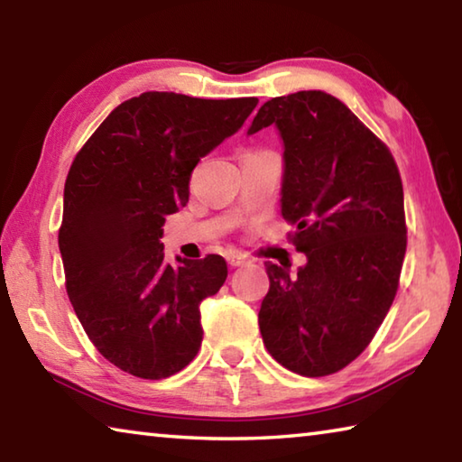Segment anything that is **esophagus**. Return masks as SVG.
<instances>
[{"mask_svg": "<svg viewBox=\"0 0 462 462\" xmlns=\"http://www.w3.org/2000/svg\"><path fill=\"white\" fill-rule=\"evenodd\" d=\"M226 261H228L230 267H245V264H248L246 256H242L238 253H228V256H226Z\"/></svg>", "mask_w": 462, "mask_h": 462, "instance_id": "obj_1", "label": "esophagus"}]
</instances>
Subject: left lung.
I'll use <instances>...</instances> for the list:
<instances>
[{
    "mask_svg": "<svg viewBox=\"0 0 462 462\" xmlns=\"http://www.w3.org/2000/svg\"><path fill=\"white\" fill-rule=\"evenodd\" d=\"M283 140L281 214L308 263L291 275L267 263L263 342L303 377L340 371L369 346L393 303L405 256L403 187L389 148L326 91L263 104L248 134Z\"/></svg>",
    "mask_w": 462,
    "mask_h": 462,
    "instance_id": "left-lung-1",
    "label": "left lung"
}]
</instances>
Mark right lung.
<instances>
[{
	"instance_id": "1",
	"label": "right lung",
	"mask_w": 462,
	"mask_h": 462,
	"mask_svg": "<svg viewBox=\"0 0 462 462\" xmlns=\"http://www.w3.org/2000/svg\"><path fill=\"white\" fill-rule=\"evenodd\" d=\"M256 97L146 91L99 124L65 183L59 248L89 340L140 379H165L201 346L199 303L228 277L220 254L165 263L162 224L189 201L201 156L236 134Z\"/></svg>"
}]
</instances>
